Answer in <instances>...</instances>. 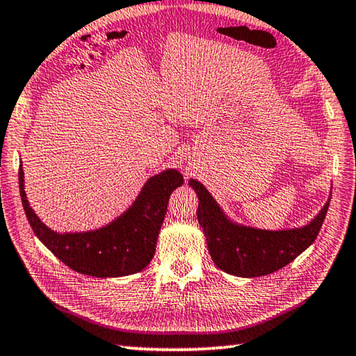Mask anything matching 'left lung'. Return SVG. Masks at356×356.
I'll use <instances>...</instances> for the list:
<instances>
[{
	"label": "left lung",
	"instance_id": "8db88e82",
	"mask_svg": "<svg viewBox=\"0 0 356 356\" xmlns=\"http://www.w3.org/2000/svg\"><path fill=\"white\" fill-rule=\"evenodd\" d=\"M189 186L198 195L197 219L207 236V244L214 264L236 277H263L292 263L316 241L330 200L307 227L266 232L239 227L229 222L202 183L191 179Z\"/></svg>",
	"mask_w": 356,
	"mask_h": 356
}]
</instances>
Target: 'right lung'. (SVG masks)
Wrapping results in <instances>:
<instances>
[{"instance_id": "right-lung-1", "label": "right lung", "mask_w": 356, "mask_h": 356, "mask_svg": "<svg viewBox=\"0 0 356 356\" xmlns=\"http://www.w3.org/2000/svg\"><path fill=\"white\" fill-rule=\"evenodd\" d=\"M183 183V175L170 168L149 178L133 207L108 227L89 233L59 234L43 225L29 208L22 167L18 170L24 214L37 238L70 269L98 278L131 275L145 269L156 250L168 198Z\"/></svg>"}]
</instances>
